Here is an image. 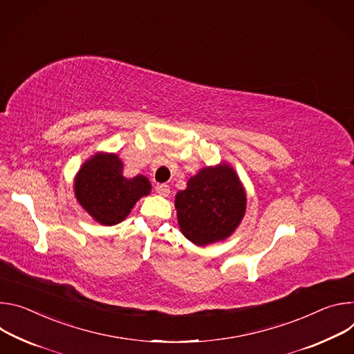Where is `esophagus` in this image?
<instances>
[{"label": "esophagus", "mask_w": 354, "mask_h": 354, "mask_svg": "<svg viewBox=\"0 0 354 354\" xmlns=\"http://www.w3.org/2000/svg\"><path fill=\"white\" fill-rule=\"evenodd\" d=\"M156 192L163 195V197H167V195L170 194V188H169V185H166V184H157V185H156Z\"/></svg>", "instance_id": "1"}]
</instances>
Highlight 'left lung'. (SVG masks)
Here are the masks:
<instances>
[{"instance_id":"left-lung-1","label":"left lung","mask_w":354,"mask_h":354,"mask_svg":"<svg viewBox=\"0 0 354 354\" xmlns=\"http://www.w3.org/2000/svg\"><path fill=\"white\" fill-rule=\"evenodd\" d=\"M246 189L238 173L225 162L203 167L174 200L181 233L201 248L232 236L246 214Z\"/></svg>"}]
</instances>
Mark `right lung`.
<instances>
[{"instance_id":"right-lung-1","label":"right lung","mask_w":354,"mask_h":354,"mask_svg":"<svg viewBox=\"0 0 354 354\" xmlns=\"http://www.w3.org/2000/svg\"><path fill=\"white\" fill-rule=\"evenodd\" d=\"M73 185L77 203L104 226L122 222L135 204L151 191L147 177H125L120 156L108 151L90 156L77 171Z\"/></svg>"}]
</instances>
